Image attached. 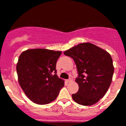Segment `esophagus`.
Returning a JSON list of instances; mask_svg holds the SVG:
<instances>
[{
	"mask_svg": "<svg viewBox=\"0 0 126 126\" xmlns=\"http://www.w3.org/2000/svg\"><path fill=\"white\" fill-rule=\"evenodd\" d=\"M73 81V78H72V77H70L68 79H67V81H68V82H72V81Z\"/></svg>",
	"mask_w": 126,
	"mask_h": 126,
	"instance_id": "esophagus-1",
	"label": "esophagus"
}]
</instances>
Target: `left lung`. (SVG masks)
I'll return each mask as SVG.
<instances>
[{
  "instance_id": "1",
  "label": "left lung",
  "mask_w": 126,
  "mask_h": 126,
  "mask_svg": "<svg viewBox=\"0 0 126 126\" xmlns=\"http://www.w3.org/2000/svg\"><path fill=\"white\" fill-rule=\"evenodd\" d=\"M77 66L78 92L72 95L75 102L84 106L95 104L102 99L111 84L114 69L106 51L91 43H82L64 52Z\"/></svg>"
}]
</instances>
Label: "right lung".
Wrapping results in <instances>:
<instances>
[{"label":"right lung","instance_id":"right-lung-1","mask_svg":"<svg viewBox=\"0 0 126 126\" xmlns=\"http://www.w3.org/2000/svg\"><path fill=\"white\" fill-rule=\"evenodd\" d=\"M62 54L47 49H30L20 54L16 64L20 85L34 103L44 105L55 100L64 81L57 75V60Z\"/></svg>","mask_w":126,"mask_h":126}]
</instances>
